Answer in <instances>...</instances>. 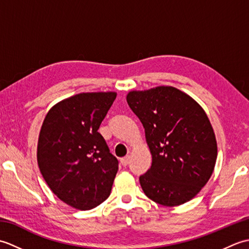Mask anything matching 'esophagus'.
I'll return each mask as SVG.
<instances>
[{"label":"esophagus","instance_id":"obj_1","mask_svg":"<svg viewBox=\"0 0 249 249\" xmlns=\"http://www.w3.org/2000/svg\"><path fill=\"white\" fill-rule=\"evenodd\" d=\"M129 160H130V156L129 155H127V156H125V157H123L121 160V163L123 166H127L128 163H129Z\"/></svg>","mask_w":249,"mask_h":249}]
</instances>
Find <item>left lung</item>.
<instances>
[{"label":"left lung","mask_w":249,"mask_h":249,"mask_svg":"<svg viewBox=\"0 0 249 249\" xmlns=\"http://www.w3.org/2000/svg\"><path fill=\"white\" fill-rule=\"evenodd\" d=\"M128 106L145 131L152 166L139 178L146 197L176 206L208 183L217 158L212 125L195 99L173 87L131 91Z\"/></svg>","instance_id":"8db88e82"}]
</instances>
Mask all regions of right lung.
Segmentation results:
<instances>
[{"label":"right lung","mask_w":249,"mask_h":249,"mask_svg":"<svg viewBox=\"0 0 249 249\" xmlns=\"http://www.w3.org/2000/svg\"><path fill=\"white\" fill-rule=\"evenodd\" d=\"M116 93H80L57 103L41 125L37 162L57 198L87 211L103 203L112 188L119 161L98 128Z\"/></svg>","instance_id":"right-lung-1"}]
</instances>
